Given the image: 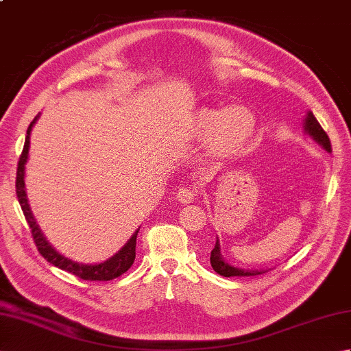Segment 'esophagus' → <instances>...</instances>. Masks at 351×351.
Instances as JSON below:
<instances>
[{
  "label": "esophagus",
  "mask_w": 351,
  "mask_h": 351,
  "mask_svg": "<svg viewBox=\"0 0 351 351\" xmlns=\"http://www.w3.org/2000/svg\"><path fill=\"white\" fill-rule=\"evenodd\" d=\"M196 196H197V191L193 187H182L176 193V197L181 204H191L193 200L196 199Z\"/></svg>",
  "instance_id": "obj_1"
}]
</instances>
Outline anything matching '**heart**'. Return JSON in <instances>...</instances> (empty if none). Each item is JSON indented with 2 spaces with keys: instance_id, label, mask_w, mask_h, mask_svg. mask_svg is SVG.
Returning <instances> with one entry per match:
<instances>
[{
  "instance_id": "heart-1",
  "label": "heart",
  "mask_w": 351,
  "mask_h": 351,
  "mask_svg": "<svg viewBox=\"0 0 351 351\" xmlns=\"http://www.w3.org/2000/svg\"><path fill=\"white\" fill-rule=\"evenodd\" d=\"M256 117L244 107L200 108L189 123L191 138L208 140L213 152L235 155L255 136Z\"/></svg>"
}]
</instances>
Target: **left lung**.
Listing matches in <instances>:
<instances>
[{"mask_svg":"<svg viewBox=\"0 0 351 351\" xmlns=\"http://www.w3.org/2000/svg\"><path fill=\"white\" fill-rule=\"evenodd\" d=\"M303 128L306 131V134L314 138L318 145H322L327 152H332V145L329 136H327L326 131L322 128V125L318 123L315 116L308 111L306 119H304ZM211 267L214 268L215 273H219L220 276H225V278H232V276H256V274H263L265 270H244V268H237L234 265H229L225 259L221 258L220 253V244L219 240L215 241L214 249L211 250Z\"/></svg>","mask_w":351,"mask_h":351,"instance_id":"1","label":"left lung"}]
</instances>
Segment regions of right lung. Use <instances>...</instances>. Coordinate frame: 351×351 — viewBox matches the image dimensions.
Listing matches in <instances>:
<instances>
[{"label":"right lung","mask_w":351,"mask_h":351,"mask_svg":"<svg viewBox=\"0 0 351 351\" xmlns=\"http://www.w3.org/2000/svg\"><path fill=\"white\" fill-rule=\"evenodd\" d=\"M37 119H39V114L33 119V122L29 123L27 130L25 143H24V149H22L21 158L18 162V171H16V196L19 200V205L22 208V213L25 215L28 226L32 229V235L36 243L37 250H39L40 255L52 265L62 268V270L68 271L73 276H78V278L83 280H111V279L119 278V276H122L125 271L130 270L131 265L134 264V259H136V240H137V234L140 228L132 234L128 243H126L123 247L110 259L104 261L101 264H80V263H75V261L60 255V253L52 247V245L47 241V238L43 237L39 225L36 223L33 213L29 210V205H28L24 178H25V164L28 160V151H29V134H32L33 125L36 123Z\"/></svg>","instance_id":"add662e5"}]
</instances>
